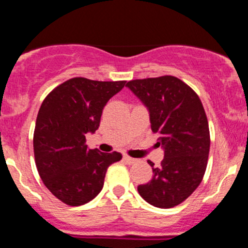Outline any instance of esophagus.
Returning <instances> with one entry per match:
<instances>
[{"label":"esophagus","mask_w":248,"mask_h":248,"mask_svg":"<svg viewBox=\"0 0 248 248\" xmlns=\"http://www.w3.org/2000/svg\"><path fill=\"white\" fill-rule=\"evenodd\" d=\"M124 161L126 162L127 164H134V163H135V162H136L135 158L129 157V156H127V155H124Z\"/></svg>","instance_id":"esophagus-1"}]
</instances>
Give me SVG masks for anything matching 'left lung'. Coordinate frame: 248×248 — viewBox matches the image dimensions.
Instances as JSON below:
<instances>
[{"instance_id":"1","label":"left lung","mask_w":248,"mask_h":248,"mask_svg":"<svg viewBox=\"0 0 248 248\" xmlns=\"http://www.w3.org/2000/svg\"><path fill=\"white\" fill-rule=\"evenodd\" d=\"M126 86L149 113L150 127L160 135L161 167L153 162V178L138 186L144 201L169 209L186 201L205 173L210 132L205 110L195 91L172 76L136 79Z\"/></svg>"}]
</instances>
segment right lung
<instances>
[{
    "instance_id": "1",
    "label": "right lung",
    "mask_w": 248,
    "mask_h": 248,
    "mask_svg": "<svg viewBox=\"0 0 248 248\" xmlns=\"http://www.w3.org/2000/svg\"><path fill=\"white\" fill-rule=\"evenodd\" d=\"M126 81L72 78L56 87L43 101L33 133L36 167L45 186L71 206L86 204L104 186L108 167L120 153H101L87 147L108 100Z\"/></svg>"
}]
</instances>
